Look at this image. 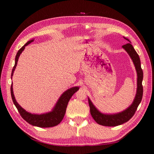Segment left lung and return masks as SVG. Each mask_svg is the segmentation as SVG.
I'll use <instances>...</instances> for the list:
<instances>
[{"label": "left lung", "mask_w": 154, "mask_h": 154, "mask_svg": "<svg viewBox=\"0 0 154 154\" xmlns=\"http://www.w3.org/2000/svg\"><path fill=\"white\" fill-rule=\"evenodd\" d=\"M124 38L127 41H128L129 43L122 45V48L128 54L130 57H131L137 72V76H138V77H137L136 94L133 103L129 107H128V109L122 111L121 112L113 114H103L100 112L94 106V104L91 102L89 98H88L91 116L93 118V119L96 121V122L100 124V125L104 126H116L128 122L134 116V114H135L137 108L139 106L140 103H141L142 99L143 71L141 68V63H140L139 55L136 53L132 45L130 44L131 42H130L128 39L125 37H124Z\"/></svg>", "instance_id": "obj_1"}]
</instances>
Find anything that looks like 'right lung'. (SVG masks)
<instances>
[{
    "label": "right lung",
    "mask_w": 154,
    "mask_h": 154,
    "mask_svg": "<svg viewBox=\"0 0 154 154\" xmlns=\"http://www.w3.org/2000/svg\"><path fill=\"white\" fill-rule=\"evenodd\" d=\"M32 42H34V39L28 41L24 45H23L18 50L17 54H16L15 57V64L14 66L13 67L11 73V79L13 76V73H14L16 65H17V62L20 55L22 54V52L24 51L25 47L28 44L32 43ZM79 87H73L67 89L66 91H65L61 94L60 99H58L57 103L55 104V106L54 107V109H52L51 112L41 114H32L28 112L19 105V104L16 102L14 95V93H13L12 83L11 87V92L13 103H14V105L16 106V109H18L20 114L23 119L25 120L28 123L31 124L32 126L41 128H49L57 126L61 122V120H63L65 116V111H66V108L67 106L69 101L71 97L73 96V94L75 92H77L79 90Z\"/></svg>",
    "instance_id": "add662e5"
}]
</instances>
